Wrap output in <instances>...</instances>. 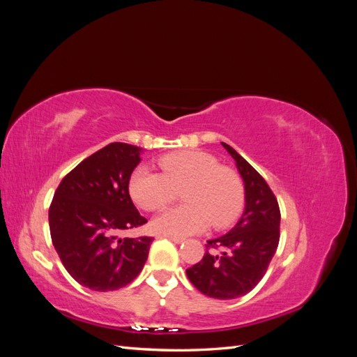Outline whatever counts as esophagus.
<instances>
[{
    "label": "esophagus",
    "mask_w": 357,
    "mask_h": 357,
    "mask_svg": "<svg viewBox=\"0 0 357 357\" xmlns=\"http://www.w3.org/2000/svg\"><path fill=\"white\" fill-rule=\"evenodd\" d=\"M159 238H168V240H171V241H174L176 244H180V243L185 241V238H181V236H176V235H167V234H160V235H159Z\"/></svg>",
    "instance_id": "esophagus-1"
}]
</instances>
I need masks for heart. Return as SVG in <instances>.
<instances>
[{"label": "heart", "instance_id": "b5f03b06", "mask_svg": "<svg viewBox=\"0 0 357 357\" xmlns=\"http://www.w3.org/2000/svg\"><path fill=\"white\" fill-rule=\"evenodd\" d=\"M159 172L137 168L129 178V195L139 208L159 211L183 190L185 205L167 210L153 228L167 235H190L211 223L223 229L238 218L244 205V183L238 172L202 150H181L158 159Z\"/></svg>", "mask_w": 357, "mask_h": 357}]
</instances>
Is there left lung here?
Instances as JSON below:
<instances>
[{
	"mask_svg": "<svg viewBox=\"0 0 357 357\" xmlns=\"http://www.w3.org/2000/svg\"><path fill=\"white\" fill-rule=\"evenodd\" d=\"M245 186V210L240 222L223 236L207 241V252L186 269L201 294L234 299L253 290L265 275L280 241V207L265 178L226 143Z\"/></svg>",
	"mask_w": 357,
	"mask_h": 357,
	"instance_id": "8db88e82",
	"label": "left lung"
}]
</instances>
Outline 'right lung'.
<instances>
[{
    "mask_svg": "<svg viewBox=\"0 0 357 357\" xmlns=\"http://www.w3.org/2000/svg\"><path fill=\"white\" fill-rule=\"evenodd\" d=\"M139 149L110 143L62 178L49 207L52 243L79 284L96 291L125 287L142 273L153 238H121L147 220L129 197Z\"/></svg>",
    "mask_w": 357,
    "mask_h": 357,
    "instance_id": "right-lung-1",
    "label": "right lung"
}]
</instances>
